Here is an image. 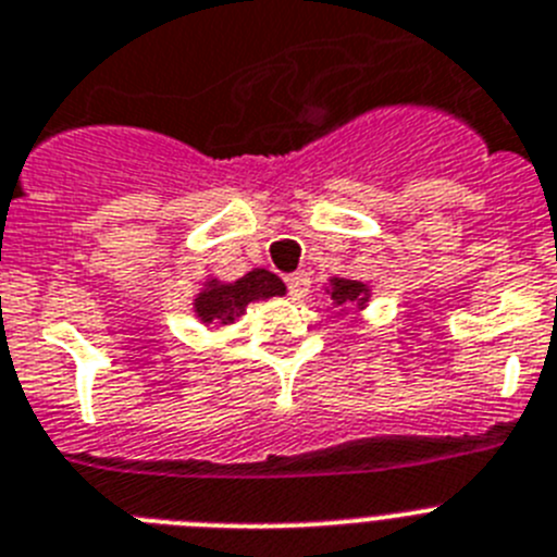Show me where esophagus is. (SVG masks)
<instances>
[{
	"instance_id": "34e87169",
	"label": "esophagus",
	"mask_w": 557,
	"mask_h": 557,
	"mask_svg": "<svg viewBox=\"0 0 557 557\" xmlns=\"http://www.w3.org/2000/svg\"><path fill=\"white\" fill-rule=\"evenodd\" d=\"M308 292H311V277H308L306 272H297L288 277V294H292V299H306Z\"/></svg>"
}]
</instances>
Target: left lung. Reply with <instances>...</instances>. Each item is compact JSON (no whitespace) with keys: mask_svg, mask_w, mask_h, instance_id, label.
Instances as JSON below:
<instances>
[{"mask_svg":"<svg viewBox=\"0 0 557 557\" xmlns=\"http://www.w3.org/2000/svg\"><path fill=\"white\" fill-rule=\"evenodd\" d=\"M325 294H331L333 306L342 308V313H347L350 308H359L364 311L367 302L372 297V288L361 280H347V277H331L325 283Z\"/></svg>","mask_w":557,"mask_h":557,"instance_id":"left-lung-1","label":"left lung"}]
</instances>
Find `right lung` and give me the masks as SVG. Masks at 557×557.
Returning a JSON list of instances; mask_svg holds the SVG:
<instances>
[{
	"label": "right lung",
	"mask_w": 557,
	"mask_h": 557,
	"mask_svg": "<svg viewBox=\"0 0 557 557\" xmlns=\"http://www.w3.org/2000/svg\"><path fill=\"white\" fill-rule=\"evenodd\" d=\"M272 297H285V283L265 269H251L249 274L232 280V283L207 277V283L193 297V313L201 325L226 327L244 317L249 302Z\"/></svg>",
	"instance_id": "obj_1"
}]
</instances>
